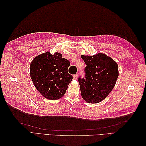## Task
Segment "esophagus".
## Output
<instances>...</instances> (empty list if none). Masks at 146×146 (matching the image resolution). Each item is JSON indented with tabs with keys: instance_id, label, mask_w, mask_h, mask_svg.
<instances>
[{
	"instance_id": "1",
	"label": "esophagus",
	"mask_w": 146,
	"mask_h": 146,
	"mask_svg": "<svg viewBox=\"0 0 146 146\" xmlns=\"http://www.w3.org/2000/svg\"><path fill=\"white\" fill-rule=\"evenodd\" d=\"M73 78L74 79H75V80H77V78H78V74H75L73 76Z\"/></svg>"
}]
</instances>
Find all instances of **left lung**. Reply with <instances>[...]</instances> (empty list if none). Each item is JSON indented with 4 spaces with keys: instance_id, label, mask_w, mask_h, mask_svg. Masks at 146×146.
Segmentation results:
<instances>
[{
    "instance_id": "left-lung-1",
    "label": "left lung",
    "mask_w": 146,
    "mask_h": 146,
    "mask_svg": "<svg viewBox=\"0 0 146 146\" xmlns=\"http://www.w3.org/2000/svg\"><path fill=\"white\" fill-rule=\"evenodd\" d=\"M81 57L86 64L85 78H78L82 97L89 104L99 103L107 98L116 85L118 65L103 53Z\"/></svg>"
}]
</instances>
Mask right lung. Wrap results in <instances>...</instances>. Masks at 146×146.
Listing matches in <instances>:
<instances>
[{"mask_svg":"<svg viewBox=\"0 0 146 146\" xmlns=\"http://www.w3.org/2000/svg\"><path fill=\"white\" fill-rule=\"evenodd\" d=\"M69 60L62 54L46 52L36 56L30 65L33 85L44 98L57 100L62 98L73 77L68 74Z\"/></svg>","mask_w":146,"mask_h":146,"instance_id":"right-lung-1","label":"right lung"}]
</instances>
